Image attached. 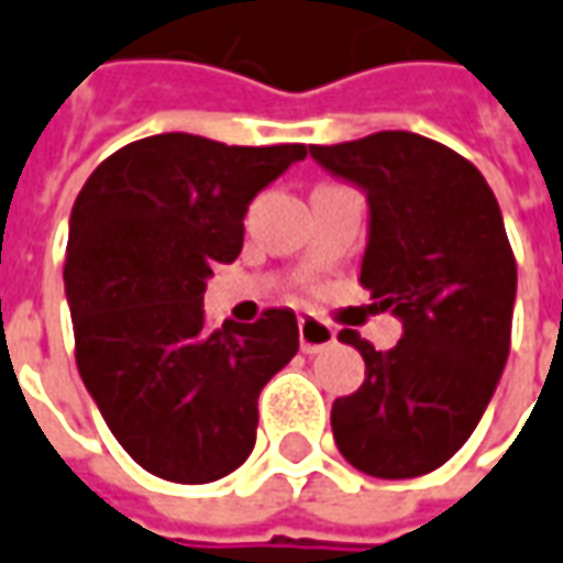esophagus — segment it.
Here are the masks:
<instances>
[{
    "label": "esophagus",
    "mask_w": 563,
    "mask_h": 563,
    "mask_svg": "<svg viewBox=\"0 0 563 563\" xmlns=\"http://www.w3.org/2000/svg\"><path fill=\"white\" fill-rule=\"evenodd\" d=\"M297 331H300V346L307 353H319V350L334 343V328L322 322V319H316V316H309V312L297 319Z\"/></svg>",
    "instance_id": "obj_1"
}]
</instances>
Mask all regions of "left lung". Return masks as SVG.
I'll use <instances>...</instances> for the list:
<instances>
[{"label":"left lung","instance_id":"8db88e82","mask_svg":"<svg viewBox=\"0 0 563 563\" xmlns=\"http://www.w3.org/2000/svg\"><path fill=\"white\" fill-rule=\"evenodd\" d=\"M319 167L368 201L362 288L402 322L380 353L356 331L365 380L331 406L350 465L380 481L431 474L484 418L511 346L518 266L481 169L418 132L309 145Z\"/></svg>","mask_w":563,"mask_h":563}]
</instances>
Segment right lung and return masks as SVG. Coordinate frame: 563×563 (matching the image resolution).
<instances>
[{
	"mask_svg": "<svg viewBox=\"0 0 563 563\" xmlns=\"http://www.w3.org/2000/svg\"><path fill=\"white\" fill-rule=\"evenodd\" d=\"M303 157L164 132L114 151L77 195L64 290L79 378L154 477L210 484L254 449L256 399L300 346L297 316L207 331L203 290L241 254L247 203Z\"/></svg>",
	"mask_w": 563,
	"mask_h": 563,
	"instance_id": "obj_1",
	"label": "right lung"
}]
</instances>
